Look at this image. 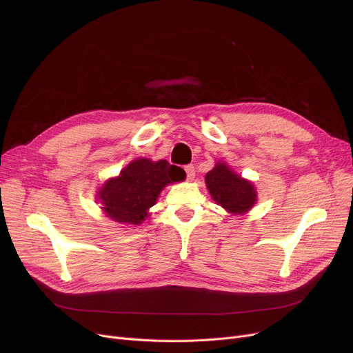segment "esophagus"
Segmentation results:
<instances>
[{"mask_svg":"<svg viewBox=\"0 0 353 353\" xmlns=\"http://www.w3.org/2000/svg\"><path fill=\"white\" fill-rule=\"evenodd\" d=\"M184 172H186V176H188V180H193L194 179V165L193 164H188L184 165Z\"/></svg>","mask_w":353,"mask_h":353,"instance_id":"obj_1","label":"esophagus"}]
</instances>
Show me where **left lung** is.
<instances>
[{"instance_id": "8db88e82", "label": "left lung", "mask_w": 353, "mask_h": 353, "mask_svg": "<svg viewBox=\"0 0 353 353\" xmlns=\"http://www.w3.org/2000/svg\"><path fill=\"white\" fill-rule=\"evenodd\" d=\"M212 199L233 214L249 212L257 200L253 184L236 174L226 163L217 161L205 177Z\"/></svg>"}]
</instances>
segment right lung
I'll return each instance as SVG.
<instances>
[{
    "mask_svg": "<svg viewBox=\"0 0 353 353\" xmlns=\"http://www.w3.org/2000/svg\"><path fill=\"white\" fill-rule=\"evenodd\" d=\"M186 173L167 160L152 161L137 159L114 179L107 180L99 190V200L105 216L125 225H141L148 216L147 210L167 184L181 181Z\"/></svg>",
    "mask_w": 353,
    "mask_h": 353,
    "instance_id": "obj_1",
    "label": "right lung"
}]
</instances>
